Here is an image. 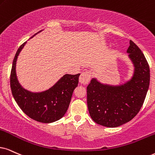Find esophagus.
Instances as JSON below:
<instances>
[{"mask_svg": "<svg viewBox=\"0 0 155 155\" xmlns=\"http://www.w3.org/2000/svg\"><path fill=\"white\" fill-rule=\"evenodd\" d=\"M91 79V74L89 72H83L79 76V83L81 84H87Z\"/></svg>", "mask_w": 155, "mask_h": 155, "instance_id": "1", "label": "esophagus"}]
</instances>
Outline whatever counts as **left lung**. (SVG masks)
I'll return each instance as SVG.
<instances>
[{"mask_svg":"<svg viewBox=\"0 0 155 155\" xmlns=\"http://www.w3.org/2000/svg\"><path fill=\"white\" fill-rule=\"evenodd\" d=\"M134 66L130 79L117 85L92 78L87 87L90 117L98 124L117 127L134 118L142 107L150 86V66L145 56L132 41L127 51Z\"/></svg>","mask_w":155,"mask_h":155,"instance_id":"8db88e82","label":"left lung"}]
</instances>
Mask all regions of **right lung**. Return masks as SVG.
Masks as SVG:
<instances>
[{"label": "right lung", "mask_w": 155, "mask_h": 155, "mask_svg": "<svg viewBox=\"0 0 155 155\" xmlns=\"http://www.w3.org/2000/svg\"><path fill=\"white\" fill-rule=\"evenodd\" d=\"M25 44L26 42L19 47L13 61L10 84L13 98L30 118L42 123L54 122L61 119L67 111L74 90L79 84L80 74H64L54 85L43 91L32 92L24 89L18 80L15 67L17 58Z\"/></svg>", "instance_id": "right-lung-1"}]
</instances>
